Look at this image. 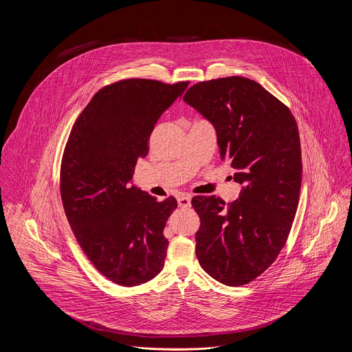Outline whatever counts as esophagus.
<instances>
[{"label": "esophagus", "mask_w": 352, "mask_h": 352, "mask_svg": "<svg viewBox=\"0 0 352 352\" xmlns=\"http://www.w3.org/2000/svg\"><path fill=\"white\" fill-rule=\"evenodd\" d=\"M178 206L181 208H189L190 207V196L185 195V196L178 197Z\"/></svg>", "instance_id": "34e87169"}]
</instances>
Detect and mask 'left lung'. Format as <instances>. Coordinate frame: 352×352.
<instances>
[{
    "mask_svg": "<svg viewBox=\"0 0 352 352\" xmlns=\"http://www.w3.org/2000/svg\"><path fill=\"white\" fill-rule=\"evenodd\" d=\"M185 103L215 129L221 160L242 185L225 206L215 196H195L200 217L196 257L226 286L250 283L283 249L301 189V146L294 116L254 80L232 76L192 85Z\"/></svg>",
    "mask_w": 352,
    "mask_h": 352,
    "instance_id": "obj_1",
    "label": "left lung"
}]
</instances>
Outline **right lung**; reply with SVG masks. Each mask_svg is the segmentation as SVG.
Segmentation results:
<instances>
[{"mask_svg": "<svg viewBox=\"0 0 352 352\" xmlns=\"http://www.w3.org/2000/svg\"><path fill=\"white\" fill-rule=\"evenodd\" d=\"M188 84L127 78L106 85L69 135L60 166L63 208L88 260L117 285L146 283L164 267L163 230L177 200L159 201L131 181L155 124Z\"/></svg>", "mask_w": 352, "mask_h": 352, "instance_id": "1", "label": "right lung"}]
</instances>
